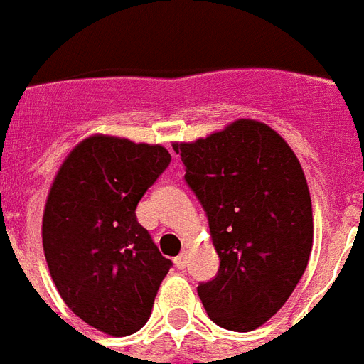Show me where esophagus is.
<instances>
[{
  "label": "esophagus",
  "mask_w": 364,
  "mask_h": 364,
  "mask_svg": "<svg viewBox=\"0 0 364 364\" xmlns=\"http://www.w3.org/2000/svg\"><path fill=\"white\" fill-rule=\"evenodd\" d=\"M173 262H176V266H177V268H179V270H183V268H187V262H188L187 251H183V253L179 255V257H176V260H173Z\"/></svg>",
  "instance_id": "34e87169"
}]
</instances>
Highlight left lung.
Masks as SVG:
<instances>
[{"label": "left lung", "instance_id": "obj_1", "mask_svg": "<svg viewBox=\"0 0 364 364\" xmlns=\"http://www.w3.org/2000/svg\"><path fill=\"white\" fill-rule=\"evenodd\" d=\"M188 187L204 205L221 259L198 296L219 327L249 333L282 308L314 245L302 166L274 128L238 119L196 141H176Z\"/></svg>", "mask_w": 364, "mask_h": 364}]
</instances>
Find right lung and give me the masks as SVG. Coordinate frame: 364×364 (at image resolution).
I'll use <instances>...</instances> for the list:
<instances>
[{
  "label": "right lung",
  "instance_id": "right-lung-1",
  "mask_svg": "<svg viewBox=\"0 0 364 364\" xmlns=\"http://www.w3.org/2000/svg\"><path fill=\"white\" fill-rule=\"evenodd\" d=\"M170 160L162 145L94 134L71 149L48 188L41 236L50 277L68 308L109 336L147 323L170 272L136 219Z\"/></svg>",
  "mask_w": 364,
  "mask_h": 364
}]
</instances>
